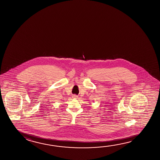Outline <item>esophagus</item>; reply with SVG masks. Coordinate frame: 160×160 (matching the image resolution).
Masks as SVG:
<instances>
[{"instance_id": "esophagus-1", "label": "esophagus", "mask_w": 160, "mask_h": 160, "mask_svg": "<svg viewBox=\"0 0 160 160\" xmlns=\"http://www.w3.org/2000/svg\"><path fill=\"white\" fill-rule=\"evenodd\" d=\"M78 96L76 95H72V98H75V99H76V98H78Z\"/></svg>"}]
</instances>
